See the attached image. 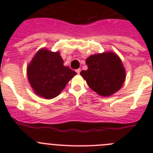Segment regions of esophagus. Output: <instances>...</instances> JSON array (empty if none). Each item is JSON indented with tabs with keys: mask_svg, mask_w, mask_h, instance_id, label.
I'll return each instance as SVG.
<instances>
[{
	"mask_svg": "<svg viewBox=\"0 0 153 153\" xmlns=\"http://www.w3.org/2000/svg\"><path fill=\"white\" fill-rule=\"evenodd\" d=\"M80 71H81L80 69H77V70H76V74H78L80 73Z\"/></svg>",
	"mask_w": 153,
	"mask_h": 153,
	"instance_id": "obj_1",
	"label": "esophagus"
}]
</instances>
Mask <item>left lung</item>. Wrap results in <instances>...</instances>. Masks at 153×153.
Returning <instances> with one entry per match:
<instances>
[{
    "label": "left lung",
    "mask_w": 153,
    "mask_h": 153,
    "mask_svg": "<svg viewBox=\"0 0 153 153\" xmlns=\"http://www.w3.org/2000/svg\"><path fill=\"white\" fill-rule=\"evenodd\" d=\"M86 63L88 70H82L80 75L93 91L109 97L122 87L126 72L117 54L109 52L92 55L86 59Z\"/></svg>",
    "instance_id": "left-lung-1"
}]
</instances>
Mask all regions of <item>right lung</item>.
I'll list each match as a JSON object with an SVG mask.
<instances>
[{
    "label": "right lung",
    "instance_id": "1",
    "mask_svg": "<svg viewBox=\"0 0 153 153\" xmlns=\"http://www.w3.org/2000/svg\"><path fill=\"white\" fill-rule=\"evenodd\" d=\"M76 74L63 66L59 52L40 50L27 67L28 80L36 94L45 99L56 97Z\"/></svg>",
    "mask_w": 153,
    "mask_h": 153
}]
</instances>
